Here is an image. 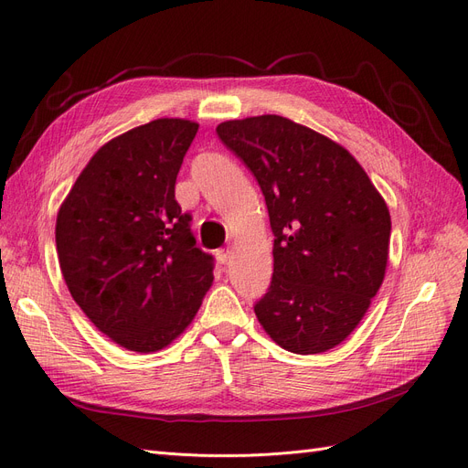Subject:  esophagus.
I'll return each instance as SVG.
<instances>
[{
	"mask_svg": "<svg viewBox=\"0 0 468 468\" xmlns=\"http://www.w3.org/2000/svg\"><path fill=\"white\" fill-rule=\"evenodd\" d=\"M230 258H232V251H230L229 248H226V250H218V251H217V260H218L222 265L229 263V261H230Z\"/></svg>",
	"mask_w": 468,
	"mask_h": 468,
	"instance_id": "34e87169",
	"label": "esophagus"
}]
</instances>
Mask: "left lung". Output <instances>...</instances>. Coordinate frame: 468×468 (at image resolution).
Masks as SVG:
<instances>
[{"label": "left lung", "instance_id": "1", "mask_svg": "<svg viewBox=\"0 0 468 468\" xmlns=\"http://www.w3.org/2000/svg\"><path fill=\"white\" fill-rule=\"evenodd\" d=\"M217 134L258 179L275 236L271 285L253 306L263 330L299 356L339 346L385 279V199L344 146L291 119L226 121Z\"/></svg>", "mask_w": 468, "mask_h": 468}]
</instances>
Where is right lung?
Returning <instances> with one entry per match:
<instances>
[{"label": "right lung", "instance_id": "obj_1", "mask_svg": "<svg viewBox=\"0 0 468 468\" xmlns=\"http://www.w3.org/2000/svg\"><path fill=\"white\" fill-rule=\"evenodd\" d=\"M199 124L155 119L109 140L56 217L69 294L99 332L152 353L183 334L212 285L215 260L197 248L176 179Z\"/></svg>", "mask_w": 468, "mask_h": 468}]
</instances>
